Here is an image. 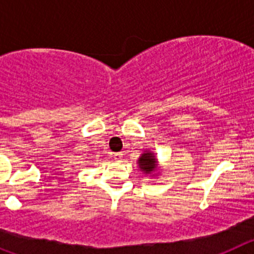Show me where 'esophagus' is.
<instances>
[{
	"instance_id": "1",
	"label": "esophagus",
	"mask_w": 254,
	"mask_h": 254,
	"mask_svg": "<svg viewBox=\"0 0 254 254\" xmlns=\"http://www.w3.org/2000/svg\"><path fill=\"white\" fill-rule=\"evenodd\" d=\"M113 158H114V160L120 161V160H122L123 154H122V152H117V154H114V155H113Z\"/></svg>"
}]
</instances>
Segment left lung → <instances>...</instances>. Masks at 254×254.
I'll return each instance as SVG.
<instances>
[{"mask_svg": "<svg viewBox=\"0 0 254 254\" xmlns=\"http://www.w3.org/2000/svg\"><path fill=\"white\" fill-rule=\"evenodd\" d=\"M138 165H140V169H142L143 172L151 173L155 169V158L151 152H147V154H142V156L138 160Z\"/></svg>", "mask_w": 254, "mask_h": 254, "instance_id": "1", "label": "left lung"}]
</instances>
